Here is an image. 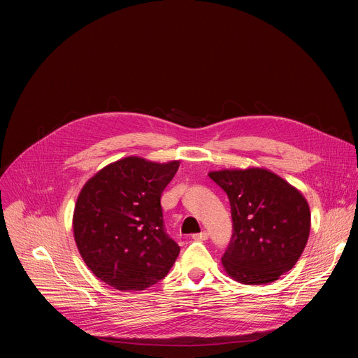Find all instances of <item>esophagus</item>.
<instances>
[{"mask_svg": "<svg viewBox=\"0 0 358 358\" xmlns=\"http://www.w3.org/2000/svg\"><path fill=\"white\" fill-rule=\"evenodd\" d=\"M210 236V234L207 231H202L199 234H194L192 235V239H196V241H207Z\"/></svg>", "mask_w": 358, "mask_h": 358, "instance_id": "obj_1", "label": "esophagus"}]
</instances>
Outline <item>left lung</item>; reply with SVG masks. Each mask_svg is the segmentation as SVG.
Returning a JSON list of instances; mask_svg holds the SVG:
<instances>
[{
	"instance_id": "obj_1",
	"label": "left lung",
	"mask_w": 358,
	"mask_h": 358,
	"mask_svg": "<svg viewBox=\"0 0 358 358\" xmlns=\"http://www.w3.org/2000/svg\"><path fill=\"white\" fill-rule=\"evenodd\" d=\"M228 195L232 238L222 257L228 276L266 285L290 271L310 234L309 203L299 189L266 169L211 171Z\"/></svg>"
}]
</instances>
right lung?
Returning a JSON list of instances; mask_svg holds the SVG:
<instances>
[{
    "mask_svg": "<svg viewBox=\"0 0 358 358\" xmlns=\"http://www.w3.org/2000/svg\"><path fill=\"white\" fill-rule=\"evenodd\" d=\"M180 162L126 157L97 171L82 188L73 236L87 268L117 290H144L174 265L180 246L166 234L162 194Z\"/></svg>",
    "mask_w": 358,
    "mask_h": 358,
    "instance_id": "add662e5",
    "label": "right lung"
}]
</instances>
